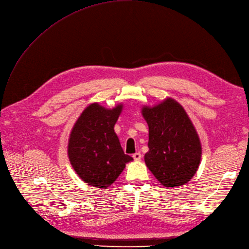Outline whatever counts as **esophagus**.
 I'll return each mask as SVG.
<instances>
[{
    "label": "esophagus",
    "mask_w": 249,
    "mask_h": 249,
    "mask_svg": "<svg viewBox=\"0 0 249 249\" xmlns=\"http://www.w3.org/2000/svg\"><path fill=\"white\" fill-rule=\"evenodd\" d=\"M133 158L135 159V160H140V159L142 158V155L140 152H137V153L133 154Z\"/></svg>",
    "instance_id": "obj_1"
}]
</instances>
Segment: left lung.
<instances>
[{
	"label": "left lung",
	"mask_w": 249,
	"mask_h": 249,
	"mask_svg": "<svg viewBox=\"0 0 249 249\" xmlns=\"http://www.w3.org/2000/svg\"><path fill=\"white\" fill-rule=\"evenodd\" d=\"M141 113L149 127L147 167L164 187L185 185L199 167L202 147L196 128L184 107L167 97Z\"/></svg>",
	"instance_id": "8db88e82"
}]
</instances>
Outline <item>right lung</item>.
I'll use <instances>...</instances> for the list:
<instances>
[{"label":"right lung","mask_w":249,"mask_h":249,"mask_svg":"<svg viewBox=\"0 0 249 249\" xmlns=\"http://www.w3.org/2000/svg\"><path fill=\"white\" fill-rule=\"evenodd\" d=\"M123 109V103L110 109L92 103L78 116L69 135V161L88 185L107 189L123 173L125 163L133 160L124 154L114 132Z\"/></svg>","instance_id":"1"}]
</instances>
